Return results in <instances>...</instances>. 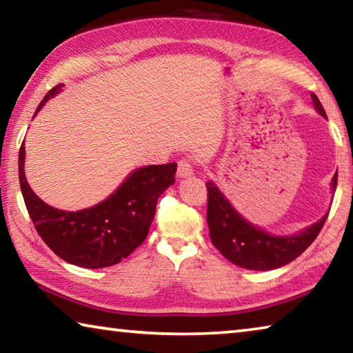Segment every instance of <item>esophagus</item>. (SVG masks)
Wrapping results in <instances>:
<instances>
[{"instance_id":"34e87169","label":"esophagus","mask_w":353,"mask_h":353,"mask_svg":"<svg viewBox=\"0 0 353 353\" xmlns=\"http://www.w3.org/2000/svg\"><path fill=\"white\" fill-rule=\"evenodd\" d=\"M193 174V165H191L190 160L182 159L177 162V176L179 177H188Z\"/></svg>"}]
</instances>
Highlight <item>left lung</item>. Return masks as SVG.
<instances>
[{"instance_id": "left-lung-1", "label": "left lung", "mask_w": 353, "mask_h": 353, "mask_svg": "<svg viewBox=\"0 0 353 353\" xmlns=\"http://www.w3.org/2000/svg\"><path fill=\"white\" fill-rule=\"evenodd\" d=\"M312 98L316 110L327 118L318 97L312 94ZM336 182L338 172H334L332 181L333 190H336ZM205 187L207 224L213 246L227 260L246 270L270 271L296 260L316 240L328 216L325 214L318 223L297 235L274 236L241 218L212 182H207Z\"/></svg>"}]
</instances>
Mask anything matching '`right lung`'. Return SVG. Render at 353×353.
I'll return each instance as SVG.
<instances>
[{
	"mask_svg": "<svg viewBox=\"0 0 353 353\" xmlns=\"http://www.w3.org/2000/svg\"><path fill=\"white\" fill-rule=\"evenodd\" d=\"M57 83L39 104L61 92ZM25 145L19 154L23 199L35 230L52 252L81 268H107L126 259L146 240L157 201L176 182V163L151 165L134 171L115 193L98 205L79 212L57 210L45 204L25 177Z\"/></svg>",
	"mask_w": 353,
	"mask_h": 353,
	"instance_id": "right-lung-1",
	"label": "right lung"
}]
</instances>
